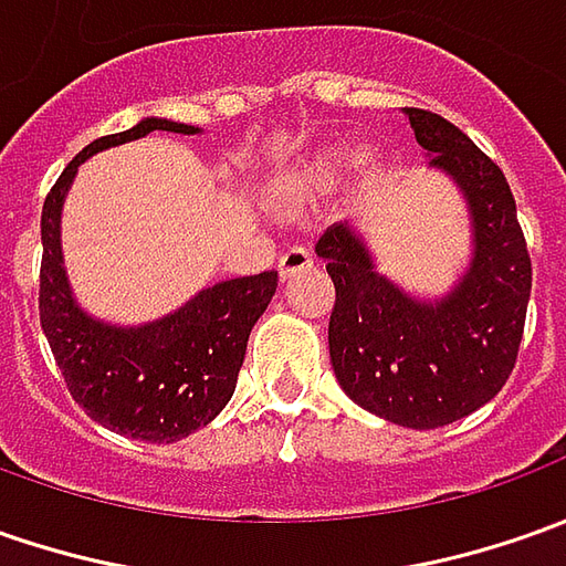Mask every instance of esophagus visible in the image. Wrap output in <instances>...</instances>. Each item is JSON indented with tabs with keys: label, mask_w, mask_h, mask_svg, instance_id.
Masks as SVG:
<instances>
[{
	"label": "esophagus",
	"mask_w": 566,
	"mask_h": 566,
	"mask_svg": "<svg viewBox=\"0 0 566 566\" xmlns=\"http://www.w3.org/2000/svg\"><path fill=\"white\" fill-rule=\"evenodd\" d=\"M303 269H313V256H310L303 247H294V250L282 253V260H279V275H282V282H291L294 275H301Z\"/></svg>",
	"instance_id": "obj_1"
}]
</instances>
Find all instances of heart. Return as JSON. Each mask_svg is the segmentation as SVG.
Instances as JSON below:
<instances>
[{
	"label": "heart",
	"mask_w": 566,
	"mask_h": 566,
	"mask_svg": "<svg viewBox=\"0 0 566 566\" xmlns=\"http://www.w3.org/2000/svg\"><path fill=\"white\" fill-rule=\"evenodd\" d=\"M342 163V144H328V147H316L313 153H306L301 163H294L284 175H279L275 181L265 185V206L275 209V212H284V216L301 212L306 206H313L328 187L335 185ZM347 168H350V181L357 187L373 185L381 171V153L376 147L354 149L350 166Z\"/></svg>",
	"instance_id": "obj_1"
}]
</instances>
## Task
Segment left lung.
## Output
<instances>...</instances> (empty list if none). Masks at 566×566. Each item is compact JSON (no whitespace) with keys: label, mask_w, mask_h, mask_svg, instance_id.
<instances>
[{"label":"left lung","mask_w":566,"mask_h":566,"mask_svg":"<svg viewBox=\"0 0 566 566\" xmlns=\"http://www.w3.org/2000/svg\"><path fill=\"white\" fill-rule=\"evenodd\" d=\"M429 168L467 200L473 256L436 301L385 279L354 224H332L316 244L335 282L328 354L344 395L407 429L470 417L511 376L523 338L533 265L504 171L448 118L403 108Z\"/></svg>","instance_id":"obj_1"}]
</instances>
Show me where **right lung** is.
Masks as SVG:
<instances>
[{
	"label": "right lung",
	"instance_id": "obj_1",
	"mask_svg": "<svg viewBox=\"0 0 566 566\" xmlns=\"http://www.w3.org/2000/svg\"><path fill=\"white\" fill-rule=\"evenodd\" d=\"M153 130L200 134V127L144 118L130 130L93 140L71 159L43 203L40 325L71 398L99 426L140 441L187 439L212 422L234 395L247 338L279 287V272L231 279L144 325L93 319L74 301L62 260V206L81 163L93 153L140 140Z\"/></svg>",
	"mask_w": 566,
	"mask_h": 566
}]
</instances>
